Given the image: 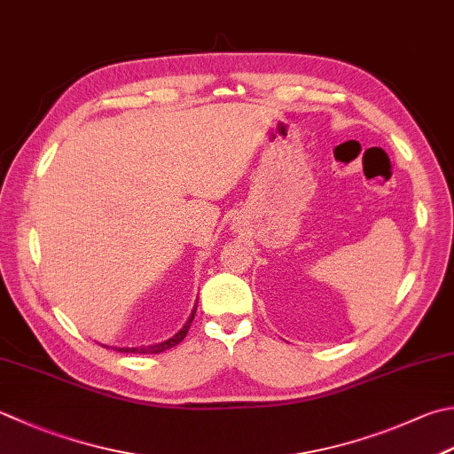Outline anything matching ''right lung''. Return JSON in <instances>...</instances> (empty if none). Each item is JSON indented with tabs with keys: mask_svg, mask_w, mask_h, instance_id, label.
<instances>
[{
	"mask_svg": "<svg viewBox=\"0 0 454 454\" xmlns=\"http://www.w3.org/2000/svg\"><path fill=\"white\" fill-rule=\"evenodd\" d=\"M194 313H197V305H194V309H192V313H191V317L186 318V323L183 325V328L179 333H175L171 339H167V340H163V342H157V344H149V346H112L114 350H118V352H131V354H159V352H163V350H168V348H173V346H176L179 344L184 336H186V333H189V328H191V323H192V318H194ZM102 346H106V344H102ZM106 348H110V346H106Z\"/></svg>",
	"mask_w": 454,
	"mask_h": 454,
	"instance_id": "obj_1",
	"label": "right lung"
}]
</instances>
